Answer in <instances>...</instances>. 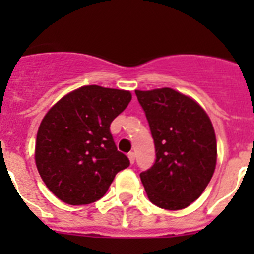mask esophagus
I'll return each instance as SVG.
<instances>
[{
	"label": "esophagus",
	"instance_id": "esophagus-1",
	"mask_svg": "<svg viewBox=\"0 0 254 254\" xmlns=\"http://www.w3.org/2000/svg\"><path fill=\"white\" fill-rule=\"evenodd\" d=\"M128 159L131 161V164L134 163V152H128Z\"/></svg>",
	"mask_w": 254,
	"mask_h": 254
}]
</instances>
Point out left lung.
I'll return each instance as SVG.
<instances>
[{
    "mask_svg": "<svg viewBox=\"0 0 254 254\" xmlns=\"http://www.w3.org/2000/svg\"><path fill=\"white\" fill-rule=\"evenodd\" d=\"M146 114L156 160L140 174L147 197L165 210H182L198 198L216 167V137L207 113L170 87L136 90Z\"/></svg>",
    "mask_w": 254,
    "mask_h": 254,
    "instance_id": "obj_1",
    "label": "left lung"
}]
</instances>
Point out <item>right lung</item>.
Instances as JSON below:
<instances>
[{
    "label": "right lung",
    "instance_id": "add662e5",
    "mask_svg": "<svg viewBox=\"0 0 254 254\" xmlns=\"http://www.w3.org/2000/svg\"><path fill=\"white\" fill-rule=\"evenodd\" d=\"M127 90L87 85L58 100L37 133L35 164L56 197L68 205H87L107 193L129 160L117 150L111 123L125 111Z\"/></svg>",
    "mask_w": 254,
    "mask_h": 254
}]
</instances>
